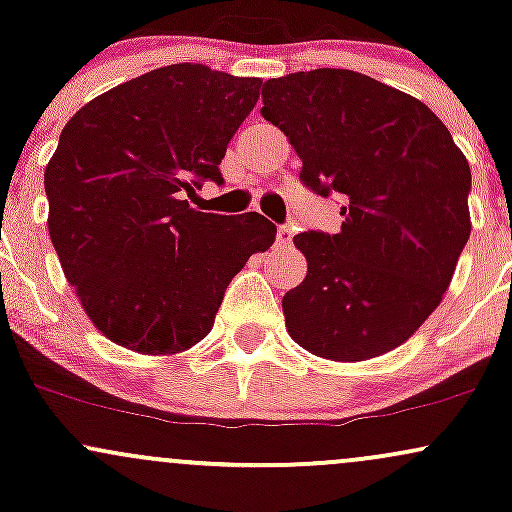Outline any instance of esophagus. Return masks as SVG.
Returning a JSON list of instances; mask_svg holds the SVG:
<instances>
[{
	"label": "esophagus",
	"instance_id": "esophagus-1",
	"mask_svg": "<svg viewBox=\"0 0 512 512\" xmlns=\"http://www.w3.org/2000/svg\"><path fill=\"white\" fill-rule=\"evenodd\" d=\"M291 240H293V231L289 226L276 228V245H279V248H286V245H291Z\"/></svg>",
	"mask_w": 512,
	"mask_h": 512
}]
</instances>
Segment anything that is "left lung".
I'll return each instance as SVG.
<instances>
[{"label": "left lung", "instance_id": "8db88e82", "mask_svg": "<svg viewBox=\"0 0 512 512\" xmlns=\"http://www.w3.org/2000/svg\"><path fill=\"white\" fill-rule=\"evenodd\" d=\"M262 117L286 134L342 228L298 233L308 274L281 301L310 354L368 361L402 346L443 301L472 233V173L448 127L409 93L351 69L269 79Z\"/></svg>", "mask_w": 512, "mask_h": 512}]
</instances>
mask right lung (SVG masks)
<instances>
[{
  "label": "right lung",
  "instance_id": "right-lung-1",
  "mask_svg": "<svg viewBox=\"0 0 512 512\" xmlns=\"http://www.w3.org/2000/svg\"><path fill=\"white\" fill-rule=\"evenodd\" d=\"M262 79L168 64L110 88L67 122L45 166L48 231L96 330L144 356L192 349L223 291L276 226L257 211L204 214L187 197L223 182L226 146Z\"/></svg>",
  "mask_w": 512,
  "mask_h": 512
}]
</instances>
